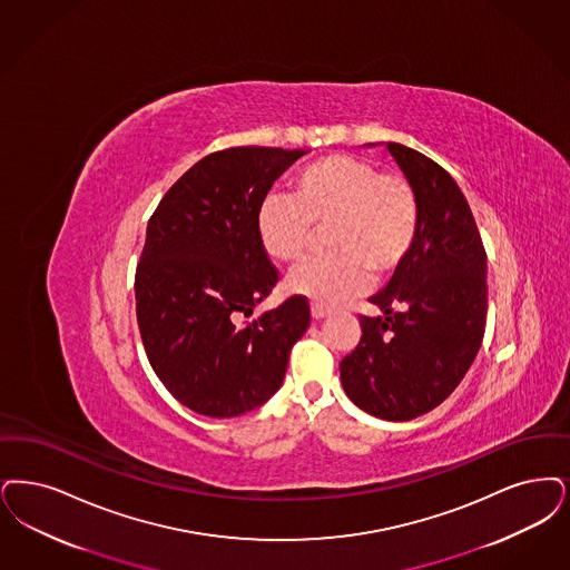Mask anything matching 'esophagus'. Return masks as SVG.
I'll list each match as a JSON object with an SVG mask.
<instances>
[{"label": "esophagus", "instance_id": "1", "mask_svg": "<svg viewBox=\"0 0 570 570\" xmlns=\"http://www.w3.org/2000/svg\"><path fill=\"white\" fill-rule=\"evenodd\" d=\"M328 316V309H324L318 303H312V318L322 320Z\"/></svg>", "mask_w": 570, "mask_h": 570}]
</instances>
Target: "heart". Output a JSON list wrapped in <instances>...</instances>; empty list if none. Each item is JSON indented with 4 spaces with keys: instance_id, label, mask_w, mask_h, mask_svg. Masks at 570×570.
Masks as SVG:
<instances>
[{
    "instance_id": "heart-1",
    "label": "heart",
    "mask_w": 570,
    "mask_h": 570,
    "mask_svg": "<svg viewBox=\"0 0 570 570\" xmlns=\"http://www.w3.org/2000/svg\"><path fill=\"white\" fill-rule=\"evenodd\" d=\"M417 220L410 180L352 155L309 163L295 193L272 190L256 207L261 244L282 263L298 261L314 225L328 223L326 244L335 250L307 258L286 279L291 293L320 305H340L366 291L373 274H392L413 248Z\"/></svg>"
}]
</instances>
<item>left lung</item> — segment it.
<instances>
[{
  "mask_svg": "<svg viewBox=\"0 0 570 570\" xmlns=\"http://www.w3.org/2000/svg\"><path fill=\"white\" fill-rule=\"evenodd\" d=\"M386 148L415 190L417 235L386 288L368 298L382 316L361 318V343L340 368L354 405L405 422L441 405L473 365L485 331L488 263L454 178L403 144Z\"/></svg>",
  "mask_w": 570,
  "mask_h": 570,
  "instance_id": "left-lung-1",
  "label": "left lung"
}]
</instances>
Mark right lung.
I'll list each match as a JSON object with an SVG mask.
<instances>
[{
  "mask_svg": "<svg viewBox=\"0 0 570 570\" xmlns=\"http://www.w3.org/2000/svg\"><path fill=\"white\" fill-rule=\"evenodd\" d=\"M307 153L242 146L207 155L148 220L136 272L137 326L163 386L195 413L235 417L267 403L309 326L303 296L242 322L277 282L256 207Z\"/></svg>",
  "mask_w": 570,
  "mask_h": 570,
  "instance_id": "obj_1",
  "label": "right lung"
}]
</instances>
